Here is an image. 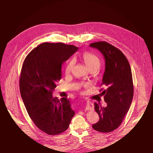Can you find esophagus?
<instances>
[{"label":"esophagus","mask_w":153,"mask_h":153,"mask_svg":"<svg viewBox=\"0 0 153 153\" xmlns=\"http://www.w3.org/2000/svg\"><path fill=\"white\" fill-rule=\"evenodd\" d=\"M85 109L87 110H93L94 109L93 103L91 102H87V106H86V108Z\"/></svg>","instance_id":"34e87169"}]
</instances>
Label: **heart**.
<instances>
[{"label":"heart","instance_id":"b5f03b06","mask_svg":"<svg viewBox=\"0 0 153 153\" xmlns=\"http://www.w3.org/2000/svg\"><path fill=\"white\" fill-rule=\"evenodd\" d=\"M82 58L86 64V65L89 69L91 68H99V66H100V62L99 58L95 54L92 53H84L82 55ZM74 59H71L68 61L65 68L66 72H71L72 67L74 66Z\"/></svg>","mask_w":153,"mask_h":153}]
</instances>
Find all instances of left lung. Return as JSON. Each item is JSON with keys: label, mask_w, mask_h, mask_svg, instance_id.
<instances>
[{"label": "left lung", "mask_w": 153, "mask_h": 153, "mask_svg": "<svg viewBox=\"0 0 153 153\" xmlns=\"http://www.w3.org/2000/svg\"><path fill=\"white\" fill-rule=\"evenodd\" d=\"M90 46L99 50L105 61V69L100 85L106 107L95 102L94 108L99 121L92 125L96 131L110 133L121 125L129 110L133 97L134 87L130 65L123 53L106 42L91 43ZM103 89H101V92Z\"/></svg>", "instance_id": "obj_1"}]
</instances>
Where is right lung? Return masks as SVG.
Masks as SVG:
<instances>
[{
	"label": "right lung",
	"instance_id": "1",
	"mask_svg": "<svg viewBox=\"0 0 153 153\" xmlns=\"http://www.w3.org/2000/svg\"><path fill=\"white\" fill-rule=\"evenodd\" d=\"M77 50L62 43H44L23 61L19 79L22 98L32 121L48 134L65 131L75 114L68 99L54 98L52 94L61 79L62 64Z\"/></svg>",
	"mask_w": 153,
	"mask_h": 153
}]
</instances>
